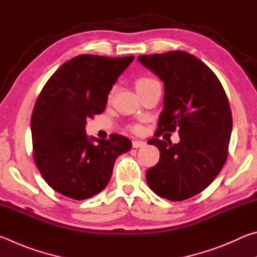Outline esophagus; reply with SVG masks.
<instances>
[{"label":"esophagus","instance_id":"34e87169","mask_svg":"<svg viewBox=\"0 0 257 257\" xmlns=\"http://www.w3.org/2000/svg\"><path fill=\"white\" fill-rule=\"evenodd\" d=\"M146 143L144 141H134L133 142V147L134 149H139V147H144Z\"/></svg>","mask_w":257,"mask_h":257}]
</instances>
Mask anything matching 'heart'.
<instances>
[{
	"mask_svg": "<svg viewBox=\"0 0 257 257\" xmlns=\"http://www.w3.org/2000/svg\"><path fill=\"white\" fill-rule=\"evenodd\" d=\"M152 81H154V79H152V78H149V77L138 78L136 82H135V87H136V88H139V87L145 86L147 84H150V82H152ZM134 132H136V133L142 132V128L139 127V125H136V127H134Z\"/></svg>",
	"mask_w": 257,
	"mask_h": 257,
	"instance_id": "obj_1",
	"label": "heart"
}]
</instances>
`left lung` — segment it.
Instances as JSON below:
<instances>
[{"instance_id": "left-lung-1", "label": "left lung", "mask_w": 257, "mask_h": 257, "mask_svg": "<svg viewBox=\"0 0 257 257\" xmlns=\"http://www.w3.org/2000/svg\"><path fill=\"white\" fill-rule=\"evenodd\" d=\"M164 84L158 132L178 128L180 142L152 138L159 163L146 171L150 188L169 201H184L214 180L227 160L232 118L227 95L210 68L184 51L139 55Z\"/></svg>"}]
</instances>
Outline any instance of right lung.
<instances>
[{
	"instance_id": "obj_1",
	"label": "right lung",
	"mask_w": 257,
	"mask_h": 257,
	"mask_svg": "<svg viewBox=\"0 0 257 257\" xmlns=\"http://www.w3.org/2000/svg\"><path fill=\"white\" fill-rule=\"evenodd\" d=\"M134 56L81 54L63 63L35 104L34 160L55 191L73 199L90 198L105 188L119 155L132 149L127 137L87 136L86 120L105 110L107 95Z\"/></svg>"
}]
</instances>
